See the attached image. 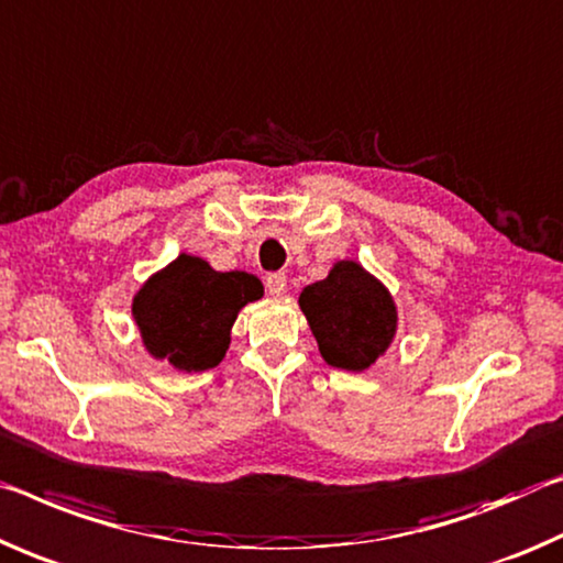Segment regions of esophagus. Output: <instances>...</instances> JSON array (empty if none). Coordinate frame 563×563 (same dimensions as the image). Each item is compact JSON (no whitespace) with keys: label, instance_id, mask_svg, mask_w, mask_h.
Instances as JSON below:
<instances>
[{"label":"esophagus","instance_id":"obj_1","mask_svg":"<svg viewBox=\"0 0 563 563\" xmlns=\"http://www.w3.org/2000/svg\"><path fill=\"white\" fill-rule=\"evenodd\" d=\"M264 284H266V291H269L272 297H282V294L287 291V274L274 272V274L266 276Z\"/></svg>","mask_w":563,"mask_h":563}]
</instances>
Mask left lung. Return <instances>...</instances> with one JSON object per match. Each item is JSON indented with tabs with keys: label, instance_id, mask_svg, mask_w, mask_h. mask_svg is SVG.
<instances>
[{
	"label": "left lung",
	"instance_id": "left-lung-1",
	"mask_svg": "<svg viewBox=\"0 0 563 563\" xmlns=\"http://www.w3.org/2000/svg\"><path fill=\"white\" fill-rule=\"evenodd\" d=\"M299 303L321 356L346 372L376 362L396 331L391 297L354 262H339L324 282L301 291Z\"/></svg>",
	"mask_w": 563,
	"mask_h": 563
}]
</instances>
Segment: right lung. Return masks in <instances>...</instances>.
<instances>
[{
    "label": "right lung",
    "mask_w": 563,
    "mask_h": 563,
    "mask_svg": "<svg viewBox=\"0 0 563 563\" xmlns=\"http://www.w3.org/2000/svg\"><path fill=\"white\" fill-rule=\"evenodd\" d=\"M262 297V282L246 272H214L181 254L134 297V319L146 349L181 372L217 366L229 346L239 309Z\"/></svg>",
    "instance_id": "obj_1"
}]
</instances>
